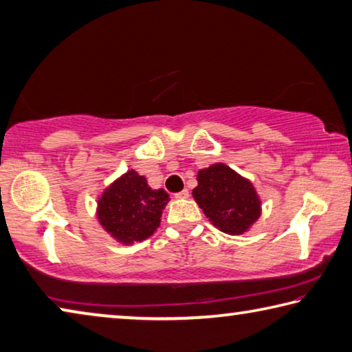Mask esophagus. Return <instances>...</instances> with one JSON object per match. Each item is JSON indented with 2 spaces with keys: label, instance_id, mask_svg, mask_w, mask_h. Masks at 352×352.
<instances>
[{
  "label": "esophagus",
  "instance_id": "1",
  "mask_svg": "<svg viewBox=\"0 0 352 352\" xmlns=\"http://www.w3.org/2000/svg\"><path fill=\"white\" fill-rule=\"evenodd\" d=\"M175 197H176L177 199H186V198H188V190L184 188V190H181V192L175 193Z\"/></svg>",
  "mask_w": 352,
  "mask_h": 352
}]
</instances>
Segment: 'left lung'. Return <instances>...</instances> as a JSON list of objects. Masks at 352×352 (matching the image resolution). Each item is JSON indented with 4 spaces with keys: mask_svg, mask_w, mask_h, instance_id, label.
<instances>
[{
    "mask_svg": "<svg viewBox=\"0 0 352 352\" xmlns=\"http://www.w3.org/2000/svg\"><path fill=\"white\" fill-rule=\"evenodd\" d=\"M193 198L206 217L230 235L243 234L261 217V201L252 184L224 164L198 173Z\"/></svg>",
    "mask_w": 352,
    "mask_h": 352,
    "instance_id": "1",
    "label": "left lung"
}]
</instances>
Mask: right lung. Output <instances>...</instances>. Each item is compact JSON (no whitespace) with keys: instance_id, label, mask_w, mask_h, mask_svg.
I'll list each match as a JSON object with an SVG mask.
<instances>
[{"instance_id":"add662e5","label":"right lung","mask_w":352,"mask_h":352,"mask_svg":"<svg viewBox=\"0 0 352 352\" xmlns=\"http://www.w3.org/2000/svg\"><path fill=\"white\" fill-rule=\"evenodd\" d=\"M168 193L153 190L137 171L129 170L115 181L98 201V220L113 239L131 245L159 228Z\"/></svg>"}]
</instances>
